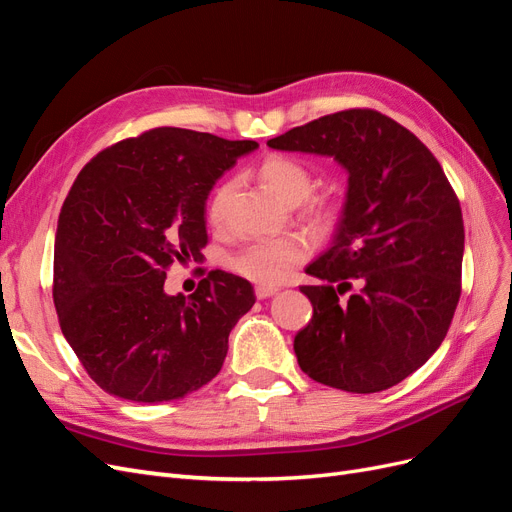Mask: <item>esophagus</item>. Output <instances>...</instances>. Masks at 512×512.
Wrapping results in <instances>:
<instances>
[{
	"label": "esophagus",
	"mask_w": 512,
	"mask_h": 512,
	"mask_svg": "<svg viewBox=\"0 0 512 512\" xmlns=\"http://www.w3.org/2000/svg\"><path fill=\"white\" fill-rule=\"evenodd\" d=\"M273 294H277V288H273V286H256L258 299H269V297H273Z\"/></svg>",
	"instance_id": "obj_1"
}]
</instances>
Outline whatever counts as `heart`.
Returning a JSON list of instances; mask_svg holds the SVG:
<instances>
[{"mask_svg": "<svg viewBox=\"0 0 512 512\" xmlns=\"http://www.w3.org/2000/svg\"><path fill=\"white\" fill-rule=\"evenodd\" d=\"M258 181L265 188L280 198L282 203L294 207L305 205V213L324 226H329L337 220L339 209L331 200H307L314 192L316 177L307 164L297 158L282 156V153H273L265 158L258 166ZM230 196V185H222L215 192L209 203V220L213 224H220L224 218V205ZM312 243L305 237H282L271 241H258L245 245L235 256L230 258V269L243 275L258 286H275L284 282L290 269H294L301 262L312 256Z\"/></svg>", "mask_w": 512, "mask_h": 512, "instance_id": "1", "label": "heart"}]
</instances>
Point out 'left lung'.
<instances>
[{"label":"left lung","mask_w":512,"mask_h":512,"mask_svg":"<svg viewBox=\"0 0 512 512\" xmlns=\"http://www.w3.org/2000/svg\"><path fill=\"white\" fill-rule=\"evenodd\" d=\"M331 156L348 170L333 245L305 271L314 316L294 337L305 374L350 393H378L425 365L461 294L463 218L440 162L397 121L350 108L267 143ZM356 279L360 290L341 294Z\"/></svg>","instance_id":"1"}]
</instances>
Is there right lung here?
<instances>
[{
	"instance_id": "right-lung-1",
	"label": "right lung",
	"mask_w": 512,
	"mask_h": 512,
	"mask_svg": "<svg viewBox=\"0 0 512 512\" xmlns=\"http://www.w3.org/2000/svg\"><path fill=\"white\" fill-rule=\"evenodd\" d=\"M258 147L156 128L91 158L59 213L53 301L59 327L108 395L158 404L218 376L228 335L252 309V284L215 269L188 299L164 292L173 262L207 245L209 192Z\"/></svg>"
}]
</instances>
